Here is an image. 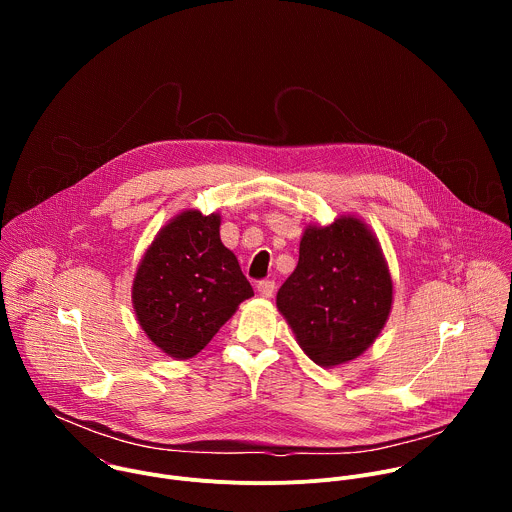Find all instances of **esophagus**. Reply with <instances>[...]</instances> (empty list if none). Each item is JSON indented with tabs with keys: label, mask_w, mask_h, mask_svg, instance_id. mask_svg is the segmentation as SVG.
<instances>
[{
	"label": "esophagus",
	"mask_w": 512,
	"mask_h": 512,
	"mask_svg": "<svg viewBox=\"0 0 512 512\" xmlns=\"http://www.w3.org/2000/svg\"><path fill=\"white\" fill-rule=\"evenodd\" d=\"M257 291H259L263 298H271L273 291H275V281L273 279H261L257 283Z\"/></svg>",
	"instance_id": "obj_1"
}]
</instances>
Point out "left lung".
I'll list each match as a JSON object with an SVG mask.
<instances>
[{
  "label": "left lung",
  "instance_id": "left-lung-1",
  "mask_svg": "<svg viewBox=\"0 0 512 512\" xmlns=\"http://www.w3.org/2000/svg\"><path fill=\"white\" fill-rule=\"evenodd\" d=\"M393 283L381 247L358 218L308 227L300 261L277 291V308L302 350L336 367L367 350L383 330Z\"/></svg>",
  "mask_w": 512,
  "mask_h": 512
}]
</instances>
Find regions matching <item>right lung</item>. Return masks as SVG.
Listing matches in <instances>:
<instances>
[{
    "instance_id": "1",
    "label": "right lung",
    "mask_w": 512,
    "mask_h": 512,
    "mask_svg": "<svg viewBox=\"0 0 512 512\" xmlns=\"http://www.w3.org/2000/svg\"><path fill=\"white\" fill-rule=\"evenodd\" d=\"M221 216L188 210L156 237L133 281V308L152 342L174 358L198 354L253 296L237 257L221 243Z\"/></svg>"
}]
</instances>
